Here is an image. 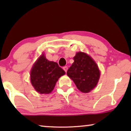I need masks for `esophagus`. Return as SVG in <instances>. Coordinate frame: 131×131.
<instances>
[{
	"label": "esophagus",
	"mask_w": 131,
	"mask_h": 131,
	"mask_svg": "<svg viewBox=\"0 0 131 131\" xmlns=\"http://www.w3.org/2000/svg\"><path fill=\"white\" fill-rule=\"evenodd\" d=\"M63 70L66 71V72H67V70H68L67 66H64V67H63Z\"/></svg>",
	"instance_id": "esophagus-1"
}]
</instances>
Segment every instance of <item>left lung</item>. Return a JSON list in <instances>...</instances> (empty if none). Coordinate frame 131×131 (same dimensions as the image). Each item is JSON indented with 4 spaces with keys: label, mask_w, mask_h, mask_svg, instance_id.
<instances>
[{
    "label": "left lung",
    "mask_w": 131,
    "mask_h": 131,
    "mask_svg": "<svg viewBox=\"0 0 131 131\" xmlns=\"http://www.w3.org/2000/svg\"><path fill=\"white\" fill-rule=\"evenodd\" d=\"M74 62L68 69L67 74L73 80L78 89L88 93L97 85L100 71L95 61L87 53L79 52L74 57Z\"/></svg>",
    "instance_id": "1"
}]
</instances>
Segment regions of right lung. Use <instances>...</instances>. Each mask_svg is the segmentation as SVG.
Masks as SVG:
<instances>
[{"instance_id": "1", "label": "right lung", "mask_w": 131, "mask_h": 131, "mask_svg": "<svg viewBox=\"0 0 131 131\" xmlns=\"http://www.w3.org/2000/svg\"><path fill=\"white\" fill-rule=\"evenodd\" d=\"M65 73L58 63L48 60L42 53L31 68L30 80L37 92L48 94L53 91L58 79Z\"/></svg>"}]
</instances>
